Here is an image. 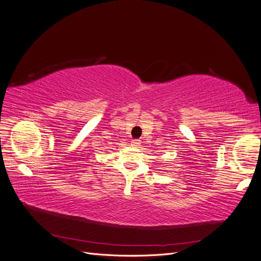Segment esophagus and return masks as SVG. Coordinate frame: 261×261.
Instances as JSON below:
<instances>
[{
    "mask_svg": "<svg viewBox=\"0 0 261 261\" xmlns=\"http://www.w3.org/2000/svg\"><path fill=\"white\" fill-rule=\"evenodd\" d=\"M132 145H133V146H138V145H139V140H138V139H134V140L132 141Z\"/></svg>",
    "mask_w": 261,
    "mask_h": 261,
    "instance_id": "1",
    "label": "esophagus"
}]
</instances>
